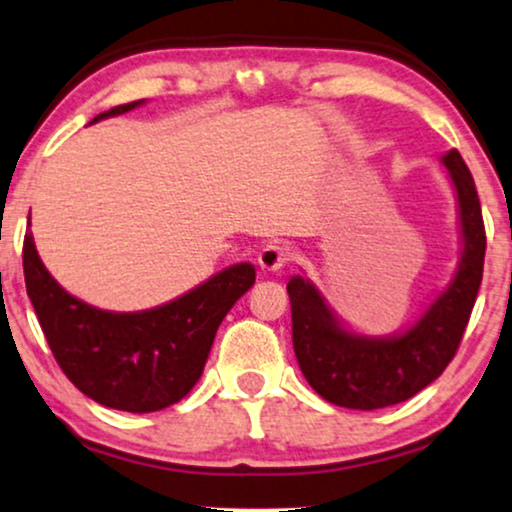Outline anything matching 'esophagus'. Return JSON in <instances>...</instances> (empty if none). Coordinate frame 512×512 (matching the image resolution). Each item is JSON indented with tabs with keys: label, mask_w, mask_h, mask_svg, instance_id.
I'll return each instance as SVG.
<instances>
[{
	"label": "esophagus",
	"mask_w": 512,
	"mask_h": 512,
	"mask_svg": "<svg viewBox=\"0 0 512 512\" xmlns=\"http://www.w3.org/2000/svg\"><path fill=\"white\" fill-rule=\"evenodd\" d=\"M289 258L291 251L284 247V244H268V247H263L261 254H258V265H261V270L265 272H277L289 263Z\"/></svg>",
	"instance_id": "1"
}]
</instances>
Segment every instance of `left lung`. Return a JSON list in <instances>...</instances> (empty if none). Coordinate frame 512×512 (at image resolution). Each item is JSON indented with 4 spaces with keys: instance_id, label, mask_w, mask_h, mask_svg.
<instances>
[{
    "instance_id": "left-lung-1",
    "label": "left lung",
    "mask_w": 512,
    "mask_h": 512,
    "mask_svg": "<svg viewBox=\"0 0 512 512\" xmlns=\"http://www.w3.org/2000/svg\"><path fill=\"white\" fill-rule=\"evenodd\" d=\"M442 162L459 197L463 256L447 291L409 331L388 338L350 334L313 284L303 277L287 284L298 367L331 404L371 411L409 400L430 386L459 350L482 282L487 232L475 181L459 150H449Z\"/></svg>"
}]
</instances>
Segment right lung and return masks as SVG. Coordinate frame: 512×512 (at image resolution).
Wrapping results in <instances>:
<instances>
[{"mask_svg": "<svg viewBox=\"0 0 512 512\" xmlns=\"http://www.w3.org/2000/svg\"><path fill=\"white\" fill-rule=\"evenodd\" d=\"M143 101L91 119L122 115ZM25 287L58 367L103 407L148 414L183 400L202 376L216 329L254 287L256 270L237 263L167 305L143 313H108L70 296L44 268L32 232L23 242Z\"/></svg>", "mask_w": 512, "mask_h": 512, "instance_id": "obj_1", "label": "right lung"}]
</instances>
